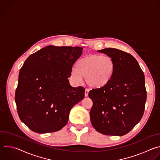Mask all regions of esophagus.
<instances>
[{"label": "esophagus", "instance_id": "1", "mask_svg": "<svg viewBox=\"0 0 160 160\" xmlns=\"http://www.w3.org/2000/svg\"><path fill=\"white\" fill-rule=\"evenodd\" d=\"M88 92H89V90H88V88H86V89L85 90V97H87V96H88Z\"/></svg>", "mask_w": 160, "mask_h": 160}]
</instances>
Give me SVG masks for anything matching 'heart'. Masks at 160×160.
<instances>
[{"mask_svg":"<svg viewBox=\"0 0 160 160\" xmlns=\"http://www.w3.org/2000/svg\"><path fill=\"white\" fill-rule=\"evenodd\" d=\"M115 62L108 56L90 54L80 59L72 68L71 77L75 82L86 78L88 85L94 88L106 87L115 72Z\"/></svg>","mask_w":160,"mask_h":160,"instance_id":"b5f03b06","label":"heart"}]
</instances>
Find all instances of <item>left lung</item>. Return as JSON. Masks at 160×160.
Instances as JSON below:
<instances>
[{
    "mask_svg": "<svg viewBox=\"0 0 160 160\" xmlns=\"http://www.w3.org/2000/svg\"><path fill=\"white\" fill-rule=\"evenodd\" d=\"M115 62V72L106 87L93 88L90 117L94 128L107 135L122 136L141 120L147 98L143 71L130 54L115 48L100 51Z\"/></svg>",
    "mask_w": 160,
    "mask_h": 160,
    "instance_id": "8db88e82",
    "label": "left lung"
}]
</instances>
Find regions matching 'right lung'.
<instances>
[{
	"instance_id": "add662e5",
	"label": "right lung",
	"mask_w": 160,
	"mask_h": 160,
	"mask_svg": "<svg viewBox=\"0 0 160 160\" xmlns=\"http://www.w3.org/2000/svg\"><path fill=\"white\" fill-rule=\"evenodd\" d=\"M80 47L52 45L31 54L19 73L15 102L20 120L30 130L54 132L68 123L71 109L85 96L68 78L82 54Z\"/></svg>"
}]
</instances>
